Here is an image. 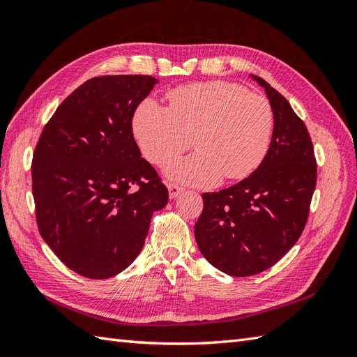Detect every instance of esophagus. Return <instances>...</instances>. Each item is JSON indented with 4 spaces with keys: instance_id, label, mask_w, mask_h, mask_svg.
Segmentation results:
<instances>
[{
    "instance_id": "obj_1",
    "label": "esophagus",
    "mask_w": 357,
    "mask_h": 357,
    "mask_svg": "<svg viewBox=\"0 0 357 357\" xmlns=\"http://www.w3.org/2000/svg\"><path fill=\"white\" fill-rule=\"evenodd\" d=\"M183 192V188L177 186V185H172V183H169L168 185V193H169V198H176L178 193Z\"/></svg>"
}]
</instances>
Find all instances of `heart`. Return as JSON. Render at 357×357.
<instances>
[{"label":"heart","mask_w":357,"mask_h":357,"mask_svg":"<svg viewBox=\"0 0 357 357\" xmlns=\"http://www.w3.org/2000/svg\"><path fill=\"white\" fill-rule=\"evenodd\" d=\"M164 107L144 100L132 117L143 156L160 165L192 144L198 152L177 158L165 174L190 186L207 188L244 178L262 164L274 131V112L262 95L240 84L202 82L168 93Z\"/></svg>","instance_id":"obj_1"}]
</instances>
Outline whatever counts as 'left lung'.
I'll return each mask as SVG.
<instances>
[{
	"mask_svg": "<svg viewBox=\"0 0 357 357\" xmlns=\"http://www.w3.org/2000/svg\"><path fill=\"white\" fill-rule=\"evenodd\" d=\"M274 112L271 146L247 178L219 192L202 193L195 225L202 256L219 271L248 277L282 259L305 228L317 180L314 149L305 123L284 96L252 75Z\"/></svg>",
	"mask_w": 357,
	"mask_h": 357,
	"instance_id": "1",
	"label": "left lung"
}]
</instances>
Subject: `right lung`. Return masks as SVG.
Returning a JSON list of instances; mask_svg holds the SVG:
<instances>
[{"label": "right lung", "instance_id": "obj_1", "mask_svg": "<svg viewBox=\"0 0 357 357\" xmlns=\"http://www.w3.org/2000/svg\"><path fill=\"white\" fill-rule=\"evenodd\" d=\"M158 80L101 75L62 101L32 158V195L43 240L63 265L101 280L142 252L168 189L142 158L132 117Z\"/></svg>", "mask_w": 357, "mask_h": 357}]
</instances>
